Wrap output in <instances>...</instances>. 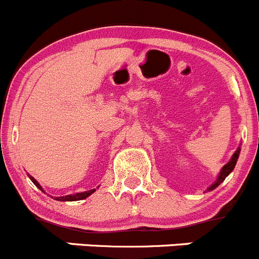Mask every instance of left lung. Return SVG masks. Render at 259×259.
<instances>
[{"label":"left lung","instance_id":"8db88e82","mask_svg":"<svg viewBox=\"0 0 259 259\" xmlns=\"http://www.w3.org/2000/svg\"><path fill=\"white\" fill-rule=\"evenodd\" d=\"M239 153H240V146L237 148V151H235V152L233 153L232 158H230V160L228 161V162L225 163L224 166H223L222 170H220V172H219V175H218L217 180L214 181V183L211 184V185L209 186L208 189H206V191H211V190H214V189H215V188H218V186H219L220 184H222L223 181L225 180V178H227V176L229 175V174L232 172L233 170H234L235 163H237L238 157H239Z\"/></svg>","mask_w":259,"mask_h":259}]
</instances>
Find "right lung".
Segmentation results:
<instances>
[{"mask_svg":"<svg viewBox=\"0 0 259 259\" xmlns=\"http://www.w3.org/2000/svg\"><path fill=\"white\" fill-rule=\"evenodd\" d=\"M27 176L30 178V180L32 181V183L36 185V188H39L40 190L42 191V193H45L42 189V186L40 185L39 183H37L36 180H35L34 178H32L31 175H29L27 174ZM96 191V189H92V190H88V191H83V193H76V194H71V195H65V196H51V198L54 199V200H58V201H78V200H83V199H87L88 196H91L92 194Z\"/></svg>","mask_w":259,"mask_h":259,"instance_id":"right-lung-1","label":"right lung"}]
</instances>
